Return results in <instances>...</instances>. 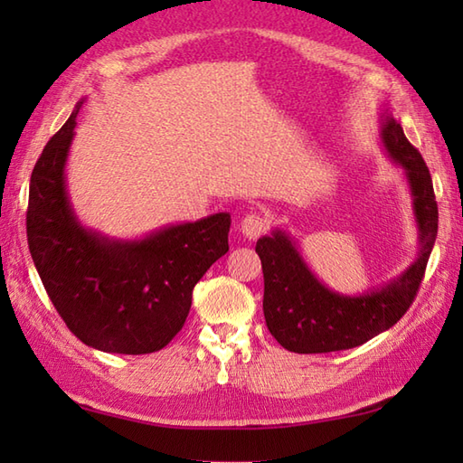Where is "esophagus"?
I'll return each instance as SVG.
<instances>
[{
	"instance_id": "obj_1",
	"label": "esophagus",
	"mask_w": 463,
	"mask_h": 463,
	"mask_svg": "<svg viewBox=\"0 0 463 463\" xmlns=\"http://www.w3.org/2000/svg\"><path fill=\"white\" fill-rule=\"evenodd\" d=\"M239 231L244 239L257 241L260 234L267 231V219H264V216L259 213H250L241 221Z\"/></svg>"
}]
</instances>
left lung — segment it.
Returning <instances> with one entry per match:
<instances>
[{"label": "left lung", "instance_id": "left-lung-1", "mask_svg": "<svg viewBox=\"0 0 463 463\" xmlns=\"http://www.w3.org/2000/svg\"><path fill=\"white\" fill-rule=\"evenodd\" d=\"M380 143L408 183L418 229V254L406 270L362 294L326 287L287 231L274 229L257 241L264 274V320L282 348L322 354L356 348L390 330L404 317L424 279L438 237V204L421 155L410 145L390 107L380 113Z\"/></svg>", "mask_w": 463, "mask_h": 463}]
</instances>
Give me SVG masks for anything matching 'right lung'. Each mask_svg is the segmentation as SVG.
<instances>
[{"label":"right lung","mask_w":463,"mask_h":463,"mask_svg":"<svg viewBox=\"0 0 463 463\" xmlns=\"http://www.w3.org/2000/svg\"><path fill=\"white\" fill-rule=\"evenodd\" d=\"M81 105L33 166L29 252L53 307L83 344L109 354H151L183 328L194 284L229 250L231 214L166 224L139 239L85 226L65 175Z\"/></svg>","instance_id":"add662e5"}]
</instances>
